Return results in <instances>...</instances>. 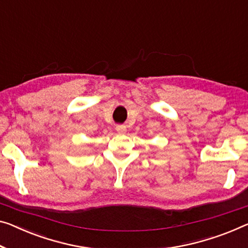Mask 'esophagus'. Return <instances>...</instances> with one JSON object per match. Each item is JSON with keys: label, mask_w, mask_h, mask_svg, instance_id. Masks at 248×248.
<instances>
[{"label": "esophagus", "mask_w": 248, "mask_h": 248, "mask_svg": "<svg viewBox=\"0 0 248 248\" xmlns=\"http://www.w3.org/2000/svg\"><path fill=\"white\" fill-rule=\"evenodd\" d=\"M116 131L119 134H125L126 133V126L125 125H117Z\"/></svg>", "instance_id": "34e87169"}]
</instances>
